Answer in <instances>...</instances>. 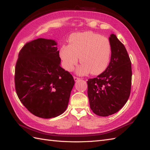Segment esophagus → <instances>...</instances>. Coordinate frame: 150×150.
<instances>
[{
	"instance_id": "1",
	"label": "esophagus",
	"mask_w": 150,
	"mask_h": 150,
	"mask_svg": "<svg viewBox=\"0 0 150 150\" xmlns=\"http://www.w3.org/2000/svg\"><path fill=\"white\" fill-rule=\"evenodd\" d=\"M73 78H74V80H75V82H77V81H79V80H80V79H81L80 78L77 77H74Z\"/></svg>"
}]
</instances>
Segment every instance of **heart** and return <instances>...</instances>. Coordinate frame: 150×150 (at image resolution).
<instances>
[{
	"mask_svg": "<svg viewBox=\"0 0 150 150\" xmlns=\"http://www.w3.org/2000/svg\"><path fill=\"white\" fill-rule=\"evenodd\" d=\"M69 45L60 49V57L66 70L72 71L79 62L82 64L77 69L79 75L90 73L98 75L110 63L111 47L107 38L91 31L73 33L69 38Z\"/></svg>",
	"mask_w": 150,
	"mask_h": 150,
	"instance_id": "obj_1",
	"label": "heart"
}]
</instances>
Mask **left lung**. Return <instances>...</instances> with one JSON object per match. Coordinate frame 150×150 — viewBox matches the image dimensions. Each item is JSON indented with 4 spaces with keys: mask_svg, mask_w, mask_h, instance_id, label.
Returning <instances> with one entry per match:
<instances>
[{
    "mask_svg": "<svg viewBox=\"0 0 150 150\" xmlns=\"http://www.w3.org/2000/svg\"><path fill=\"white\" fill-rule=\"evenodd\" d=\"M111 59L105 71L88 80V96L93 112L107 117L119 111L128 101L132 85V64L124 44L111 34Z\"/></svg>",
    "mask_w": 150,
    "mask_h": 150,
    "instance_id": "8db88e82",
    "label": "left lung"
}]
</instances>
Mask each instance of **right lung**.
I'll list each match as a JSON object with an SVG mask.
<instances>
[{"label": "right lung", "mask_w": 150, "mask_h": 150, "mask_svg": "<svg viewBox=\"0 0 150 150\" xmlns=\"http://www.w3.org/2000/svg\"><path fill=\"white\" fill-rule=\"evenodd\" d=\"M54 40L39 38L26 43L18 53L15 72L17 96L34 115L51 119L68 107L75 81L60 67Z\"/></svg>", "instance_id": "add662e5"}]
</instances>
